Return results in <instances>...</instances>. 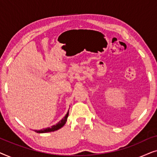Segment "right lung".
Segmentation results:
<instances>
[{
  "label": "right lung",
  "mask_w": 157,
  "mask_h": 157,
  "mask_svg": "<svg viewBox=\"0 0 157 157\" xmlns=\"http://www.w3.org/2000/svg\"><path fill=\"white\" fill-rule=\"evenodd\" d=\"M68 111H69V110H68ZM68 116V111L67 112V113H66V115L65 116V117H64L63 119H62L61 121L59 122V123L56 124V125H53V126H51V127L44 128V129H41V130H39V131L35 130V132H38V133H46V132H54V131H56L58 129H59V128H61L62 126H63L64 124H66V121H67Z\"/></svg>",
  "instance_id": "add662e5"
}]
</instances>
